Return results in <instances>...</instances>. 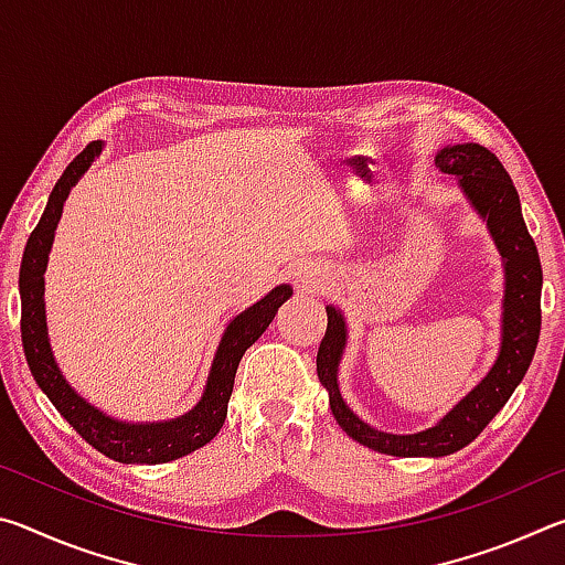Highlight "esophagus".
Returning <instances> with one entry per match:
<instances>
[{
  "label": "esophagus",
  "instance_id": "1",
  "mask_svg": "<svg viewBox=\"0 0 565 565\" xmlns=\"http://www.w3.org/2000/svg\"><path fill=\"white\" fill-rule=\"evenodd\" d=\"M296 286H299L301 291L317 289V286H319V274L317 271H309V269L299 271V274H296Z\"/></svg>",
  "mask_w": 565,
  "mask_h": 565
}]
</instances>
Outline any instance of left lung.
Returning <instances> with one entry per match:
<instances>
[{
  "instance_id": "obj_1",
  "label": "left lung",
  "mask_w": 565,
  "mask_h": 565,
  "mask_svg": "<svg viewBox=\"0 0 565 565\" xmlns=\"http://www.w3.org/2000/svg\"><path fill=\"white\" fill-rule=\"evenodd\" d=\"M434 164L441 174L458 179V189L483 218L503 262L501 347L489 374L426 431L386 434L361 420L341 398L339 363L349 341V327L339 306H327L329 327L317 353V374L321 386L329 391V406L337 424L361 446L398 458H438L471 444L523 381L541 333V259L525 228L519 191L509 171L495 154L473 141L441 147Z\"/></svg>"
}]
</instances>
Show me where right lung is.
Listing matches in <instances>:
<instances>
[{
  "label": "right lung",
  "instance_id": "right-lung-1",
  "mask_svg": "<svg viewBox=\"0 0 565 565\" xmlns=\"http://www.w3.org/2000/svg\"><path fill=\"white\" fill-rule=\"evenodd\" d=\"M102 141L92 145L76 157L64 174L56 181L50 202H46L40 224L26 242L22 269H19V296H22V343L30 371L54 408L70 420V426L84 441L97 448L99 454L109 456L119 463H167L174 458L186 456L196 448L206 446L222 431L226 406L234 391V376L244 351L262 337L266 327L274 321L279 306L289 299L294 289L289 284H279L264 299L248 306L238 317L228 321L222 333L218 349L214 353L212 369L204 386L202 398L184 416L169 420H151V424H129V420L111 418L102 408L92 406L87 398L76 394L64 379L60 363L54 359L50 329H46L44 309V271L50 262L56 224L62 218V209L72 186L84 177L92 161L102 154Z\"/></svg>",
  "mask_w": 565,
  "mask_h": 565
}]
</instances>
